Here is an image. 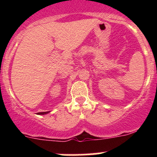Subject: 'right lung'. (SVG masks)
Listing matches in <instances>:
<instances>
[{
    "label": "right lung",
    "mask_w": 157,
    "mask_h": 157,
    "mask_svg": "<svg viewBox=\"0 0 157 157\" xmlns=\"http://www.w3.org/2000/svg\"><path fill=\"white\" fill-rule=\"evenodd\" d=\"M49 112H38V115H45V114L48 113Z\"/></svg>",
    "instance_id": "add662e5"
}]
</instances>
